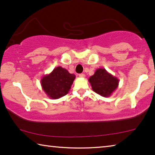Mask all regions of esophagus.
<instances>
[{"label": "esophagus", "instance_id": "34e87169", "mask_svg": "<svg viewBox=\"0 0 155 155\" xmlns=\"http://www.w3.org/2000/svg\"><path fill=\"white\" fill-rule=\"evenodd\" d=\"M78 77L84 78L85 77V74H78Z\"/></svg>", "mask_w": 155, "mask_h": 155}]
</instances>
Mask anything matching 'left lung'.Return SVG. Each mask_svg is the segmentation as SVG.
<instances>
[{"mask_svg":"<svg viewBox=\"0 0 155 155\" xmlns=\"http://www.w3.org/2000/svg\"><path fill=\"white\" fill-rule=\"evenodd\" d=\"M92 89L101 96L108 97L118 87L119 79L104 68H99L88 78Z\"/></svg>","mask_w":155,"mask_h":155,"instance_id":"8db88e82","label":"left lung"}]
</instances>
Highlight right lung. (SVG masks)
Listing matches in <instances>:
<instances>
[{
	"instance_id": "1",
	"label": "right lung",
	"mask_w": 155,
	"mask_h": 155,
	"mask_svg": "<svg viewBox=\"0 0 155 155\" xmlns=\"http://www.w3.org/2000/svg\"><path fill=\"white\" fill-rule=\"evenodd\" d=\"M75 78L74 74L59 66L41 78V85L48 97L55 100L68 93Z\"/></svg>"
}]
</instances>
